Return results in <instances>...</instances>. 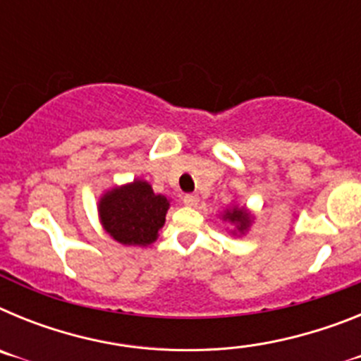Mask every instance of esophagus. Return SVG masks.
Listing matches in <instances>:
<instances>
[{
	"mask_svg": "<svg viewBox=\"0 0 361 361\" xmlns=\"http://www.w3.org/2000/svg\"><path fill=\"white\" fill-rule=\"evenodd\" d=\"M183 202L186 204V206H191V208H193V206L199 204V197H197L195 193H188V195L183 197Z\"/></svg>",
	"mask_w": 361,
	"mask_h": 361,
	"instance_id": "1",
	"label": "esophagus"
}]
</instances>
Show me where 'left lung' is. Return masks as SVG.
Instances as JSON below:
<instances>
[{
	"label": "left lung",
	"instance_id": "left-lung-1",
	"mask_svg": "<svg viewBox=\"0 0 361 361\" xmlns=\"http://www.w3.org/2000/svg\"><path fill=\"white\" fill-rule=\"evenodd\" d=\"M224 220H229L231 224H237V231L238 233H244L245 229L250 228V222H251V216L250 213H245L244 208H233L228 209L222 216Z\"/></svg>",
	"mask_w": 361,
	"mask_h": 361
}]
</instances>
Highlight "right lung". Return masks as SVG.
<instances>
[{"label": "right lung", "instance_id": "right-lung-1", "mask_svg": "<svg viewBox=\"0 0 361 361\" xmlns=\"http://www.w3.org/2000/svg\"><path fill=\"white\" fill-rule=\"evenodd\" d=\"M170 200L155 195L146 180L114 188L99 200V216L110 237L124 245H148L157 240Z\"/></svg>", "mask_w": 361, "mask_h": 361}]
</instances>
